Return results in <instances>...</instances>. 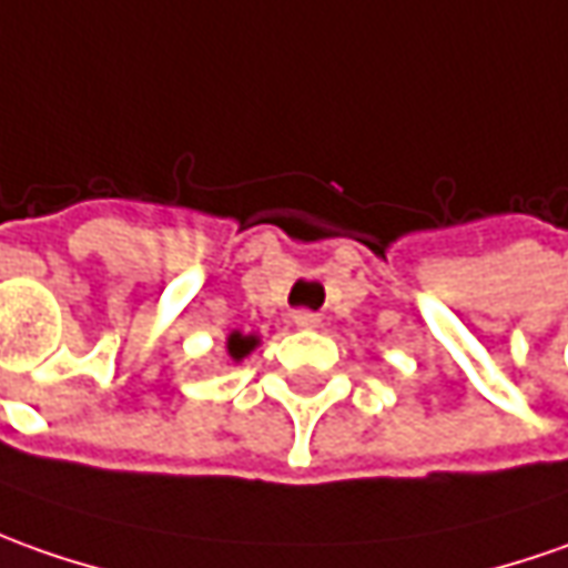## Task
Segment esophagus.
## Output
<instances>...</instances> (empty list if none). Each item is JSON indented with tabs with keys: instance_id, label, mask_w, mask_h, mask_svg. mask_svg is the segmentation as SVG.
Segmentation results:
<instances>
[{
	"instance_id": "obj_1",
	"label": "esophagus",
	"mask_w": 568,
	"mask_h": 568,
	"mask_svg": "<svg viewBox=\"0 0 568 568\" xmlns=\"http://www.w3.org/2000/svg\"><path fill=\"white\" fill-rule=\"evenodd\" d=\"M291 318H293V325H296V328H318V322H322V318H318V315H315V312H310V310H296Z\"/></svg>"
}]
</instances>
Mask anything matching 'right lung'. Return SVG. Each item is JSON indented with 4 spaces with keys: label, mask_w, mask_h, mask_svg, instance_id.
Wrapping results in <instances>:
<instances>
[{
    "label": "right lung",
    "mask_w": 568,
    "mask_h": 568,
    "mask_svg": "<svg viewBox=\"0 0 568 568\" xmlns=\"http://www.w3.org/2000/svg\"><path fill=\"white\" fill-rule=\"evenodd\" d=\"M258 341L253 337V334H240V331H234L231 337H227V356L231 359H243V356H250L253 353V346H256Z\"/></svg>",
    "instance_id": "1"
}]
</instances>
